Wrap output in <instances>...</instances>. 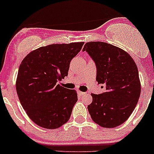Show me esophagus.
<instances>
[{"label": "esophagus", "instance_id": "esophagus-1", "mask_svg": "<svg viewBox=\"0 0 154 154\" xmlns=\"http://www.w3.org/2000/svg\"><path fill=\"white\" fill-rule=\"evenodd\" d=\"M77 93L80 96H84V95L87 94V93H84V92H81V91H77Z\"/></svg>", "mask_w": 154, "mask_h": 154}]
</instances>
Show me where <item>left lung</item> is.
<instances>
[{"label":"left lung","mask_w":154,"mask_h":154,"mask_svg":"<svg viewBox=\"0 0 154 154\" xmlns=\"http://www.w3.org/2000/svg\"><path fill=\"white\" fill-rule=\"evenodd\" d=\"M84 51L96 64L97 81L106 87L105 93L91 94L93 102L87 106L89 113L101 127H117L131 115L140 97L137 65L128 53L109 43L89 42Z\"/></svg>","instance_id":"1"}]
</instances>
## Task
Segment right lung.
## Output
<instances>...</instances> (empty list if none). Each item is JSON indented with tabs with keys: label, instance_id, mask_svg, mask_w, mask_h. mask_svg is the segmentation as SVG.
I'll list each match as a JSON object with an SVG mask.
<instances>
[{
	"label": "right lung",
	"instance_id": "1",
	"mask_svg": "<svg viewBox=\"0 0 154 154\" xmlns=\"http://www.w3.org/2000/svg\"><path fill=\"white\" fill-rule=\"evenodd\" d=\"M84 42L52 44L27 54L19 67L16 90L26 114L42 128L55 129L65 124L77 101L76 90L60 86L70 61Z\"/></svg>",
	"mask_w": 154,
	"mask_h": 154
}]
</instances>
